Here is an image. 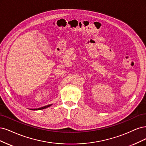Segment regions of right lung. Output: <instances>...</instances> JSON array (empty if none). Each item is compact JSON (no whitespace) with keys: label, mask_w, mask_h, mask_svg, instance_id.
Returning a JSON list of instances; mask_svg holds the SVG:
<instances>
[{"label":"right lung","mask_w":146,"mask_h":146,"mask_svg":"<svg viewBox=\"0 0 146 146\" xmlns=\"http://www.w3.org/2000/svg\"><path fill=\"white\" fill-rule=\"evenodd\" d=\"M53 104H49L47 106H45L44 107H39V108H37V109H31L30 110H42V109H46V108H48L49 107H50L51 106H52Z\"/></svg>","instance_id":"obj_1"}]
</instances>
